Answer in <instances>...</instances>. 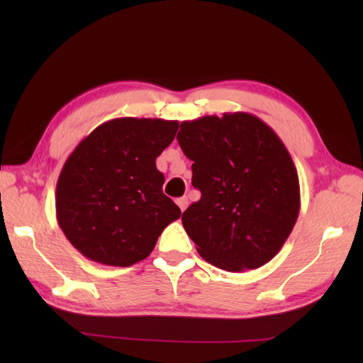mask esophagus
<instances>
[{"mask_svg": "<svg viewBox=\"0 0 363 363\" xmlns=\"http://www.w3.org/2000/svg\"><path fill=\"white\" fill-rule=\"evenodd\" d=\"M176 203H177V206L181 208V211H184L189 205V199H187V196H179V199L176 200Z\"/></svg>", "mask_w": 363, "mask_h": 363, "instance_id": "34e87169", "label": "esophagus"}]
</instances>
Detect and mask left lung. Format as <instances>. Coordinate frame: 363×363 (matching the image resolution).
<instances>
[{"label": "left lung", "instance_id": "1", "mask_svg": "<svg viewBox=\"0 0 363 363\" xmlns=\"http://www.w3.org/2000/svg\"><path fill=\"white\" fill-rule=\"evenodd\" d=\"M177 143L194 162L192 186L201 192L182 214L199 255L229 272L269 262L301 206L298 171L285 144L247 112L182 121Z\"/></svg>", "mask_w": 363, "mask_h": 363}]
</instances>
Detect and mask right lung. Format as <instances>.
<instances>
[{
    "label": "right lung",
    "mask_w": 363,
    "mask_h": 363,
    "mask_svg": "<svg viewBox=\"0 0 363 363\" xmlns=\"http://www.w3.org/2000/svg\"><path fill=\"white\" fill-rule=\"evenodd\" d=\"M179 121L123 116L102 123L70 153L56 187L67 240L106 266L130 267L155 248L181 210L163 194L155 160Z\"/></svg>",
    "instance_id": "add662e5"
}]
</instances>
